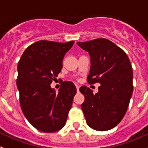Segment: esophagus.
<instances>
[{"label": "esophagus", "instance_id": "1", "mask_svg": "<svg viewBox=\"0 0 148 148\" xmlns=\"http://www.w3.org/2000/svg\"><path fill=\"white\" fill-rule=\"evenodd\" d=\"M79 88H80V87H79L78 85H76V89H77V92H78V91H79Z\"/></svg>", "mask_w": 148, "mask_h": 148}]
</instances>
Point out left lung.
Returning <instances> with one entry per match:
<instances>
[{"instance_id": "obj_1", "label": "left lung", "mask_w": 148, "mask_h": 148, "mask_svg": "<svg viewBox=\"0 0 148 148\" xmlns=\"http://www.w3.org/2000/svg\"><path fill=\"white\" fill-rule=\"evenodd\" d=\"M77 44L90 57L88 82L100 84L95 95L88 87L80 88L85 97L81 108L86 123L93 130H110L125 115L133 91V73L129 58L121 48L106 38Z\"/></svg>"}]
</instances>
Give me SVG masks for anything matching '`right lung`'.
<instances>
[{
  "instance_id": "1",
  "label": "right lung",
  "mask_w": 148,
  "mask_h": 148,
  "mask_svg": "<svg viewBox=\"0 0 148 148\" xmlns=\"http://www.w3.org/2000/svg\"><path fill=\"white\" fill-rule=\"evenodd\" d=\"M74 41L40 40L23 53L18 65L17 84L24 115L37 130L54 132L63 128L77 90L64 81L58 92L51 84L63 68L65 53Z\"/></svg>"
}]
</instances>
